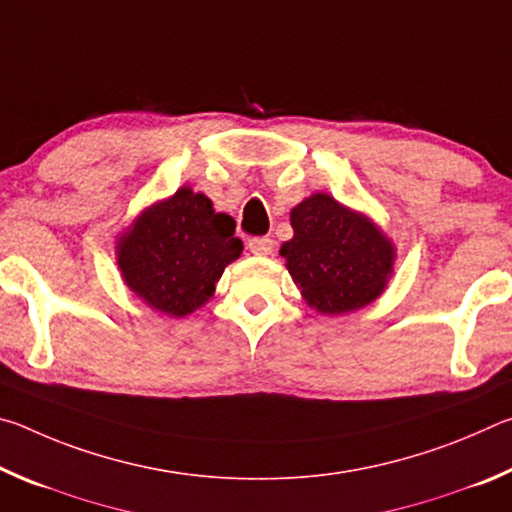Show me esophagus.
<instances>
[{
    "label": "esophagus",
    "instance_id": "34e87169",
    "mask_svg": "<svg viewBox=\"0 0 512 512\" xmlns=\"http://www.w3.org/2000/svg\"><path fill=\"white\" fill-rule=\"evenodd\" d=\"M273 246H275V241L268 239V237H255V239L248 241V248H250V253H253V255H271Z\"/></svg>",
    "mask_w": 512,
    "mask_h": 512
}]
</instances>
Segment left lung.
Masks as SVG:
<instances>
[{"mask_svg": "<svg viewBox=\"0 0 512 512\" xmlns=\"http://www.w3.org/2000/svg\"><path fill=\"white\" fill-rule=\"evenodd\" d=\"M293 239L280 248L311 307L345 314L366 307L393 273V246L366 216L314 194L291 210Z\"/></svg>", "mask_w": 512, "mask_h": 512, "instance_id": "8db88e82", "label": "left lung"}]
</instances>
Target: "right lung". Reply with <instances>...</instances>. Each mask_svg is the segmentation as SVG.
Here are the masks:
<instances>
[{"label": "right lung", "instance_id": "right-lung-1", "mask_svg": "<svg viewBox=\"0 0 512 512\" xmlns=\"http://www.w3.org/2000/svg\"><path fill=\"white\" fill-rule=\"evenodd\" d=\"M232 216L212 201L178 189L146 210L119 241V268L146 305L169 316H187L214 293L223 268L241 255Z\"/></svg>", "mask_w": 512, "mask_h": 512}]
</instances>
